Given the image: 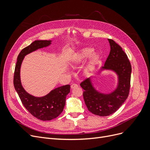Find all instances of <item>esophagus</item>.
<instances>
[{"label": "esophagus", "mask_w": 150, "mask_h": 150, "mask_svg": "<svg viewBox=\"0 0 150 150\" xmlns=\"http://www.w3.org/2000/svg\"><path fill=\"white\" fill-rule=\"evenodd\" d=\"M78 85L76 84H71V89H74V88H78Z\"/></svg>", "instance_id": "34e87169"}]
</instances>
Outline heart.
Listing matches in <instances>:
<instances>
[{
  "label": "heart",
  "mask_w": 150,
  "mask_h": 150,
  "mask_svg": "<svg viewBox=\"0 0 150 150\" xmlns=\"http://www.w3.org/2000/svg\"><path fill=\"white\" fill-rule=\"evenodd\" d=\"M93 51V49L92 47H86L83 49L76 55L74 59L75 62L76 63L81 62L83 60H84L86 58H87L91 54L88 64L87 67H86V69L88 71H91L93 69L94 65L96 64V63L97 62L99 58L98 54L95 52H92Z\"/></svg>",
  "instance_id": "heart-1"
}]
</instances>
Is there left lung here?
I'll return each mask as SVG.
<instances>
[{
	"label": "left lung",
	"instance_id": "left-lung-1",
	"mask_svg": "<svg viewBox=\"0 0 150 150\" xmlns=\"http://www.w3.org/2000/svg\"><path fill=\"white\" fill-rule=\"evenodd\" d=\"M111 51L103 67L104 69L114 70L119 76L117 89L110 94H103L94 89L89 79L81 83L84 91L83 98L88 110L93 114L107 116L116 112L128 98L131 82V66L126 54L114 40L108 39Z\"/></svg>",
	"mask_w": 150,
	"mask_h": 150
}]
</instances>
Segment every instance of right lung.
Wrapping results in <instances>:
<instances>
[{"mask_svg": "<svg viewBox=\"0 0 150 150\" xmlns=\"http://www.w3.org/2000/svg\"><path fill=\"white\" fill-rule=\"evenodd\" d=\"M50 44L51 40H35L22 49L17 57L13 75V86L22 104L32 115L42 121L52 120L61 115L65 106L66 96L70 93V85L59 87L44 97H34L22 88L20 79V69L26 54L38 49L46 47Z\"/></svg>", "mask_w": 150, "mask_h": 150, "instance_id": "obj_1", "label": "right lung"}]
</instances>
